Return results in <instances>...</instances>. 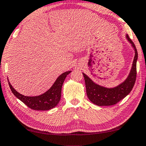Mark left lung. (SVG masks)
<instances>
[{
  "instance_id": "1",
  "label": "left lung",
  "mask_w": 146,
  "mask_h": 146,
  "mask_svg": "<svg viewBox=\"0 0 146 146\" xmlns=\"http://www.w3.org/2000/svg\"><path fill=\"white\" fill-rule=\"evenodd\" d=\"M126 38L134 49L135 56L130 73L127 79L122 83L114 88L108 89L94 83L87 75L83 73L88 98L96 105L101 106L116 104L126 97L134 87L137 74L136 62L137 59V52L134 42L130 38L128 35H126Z\"/></svg>"
}]
</instances>
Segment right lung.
Masks as SVG:
<instances>
[{"label": "right lung", "mask_w": 146, "mask_h": 146, "mask_svg": "<svg viewBox=\"0 0 146 146\" xmlns=\"http://www.w3.org/2000/svg\"><path fill=\"white\" fill-rule=\"evenodd\" d=\"M71 71H66L61 74L56 79V81L52 87L46 93L36 96H26L20 94L12 87L11 84L9 81L10 89L18 99L24 102L26 106L36 110H48L54 108L57 105L61 98V88L67 75Z\"/></svg>", "instance_id": "obj_1"}]
</instances>
